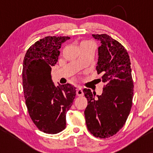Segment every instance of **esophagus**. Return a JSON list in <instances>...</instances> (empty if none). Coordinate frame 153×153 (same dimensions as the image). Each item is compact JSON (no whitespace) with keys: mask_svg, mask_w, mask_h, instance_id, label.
Instances as JSON below:
<instances>
[{"mask_svg":"<svg viewBox=\"0 0 153 153\" xmlns=\"http://www.w3.org/2000/svg\"><path fill=\"white\" fill-rule=\"evenodd\" d=\"M76 94L78 96H83V92H82V88L80 86H78L76 89Z\"/></svg>","mask_w":153,"mask_h":153,"instance_id":"34e87169","label":"esophagus"}]
</instances>
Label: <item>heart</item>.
Listing matches in <instances>:
<instances>
[{"instance_id":"heart-1","label":"heart","mask_w":153,"mask_h":153,"mask_svg":"<svg viewBox=\"0 0 153 153\" xmlns=\"http://www.w3.org/2000/svg\"><path fill=\"white\" fill-rule=\"evenodd\" d=\"M88 42H88V41H85V42H82V43H88Z\"/></svg>"}]
</instances>
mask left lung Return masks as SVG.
Returning a JSON list of instances; mask_svg holds the SVG:
<instances>
[{
  "mask_svg": "<svg viewBox=\"0 0 153 153\" xmlns=\"http://www.w3.org/2000/svg\"><path fill=\"white\" fill-rule=\"evenodd\" d=\"M101 42L96 71L102 75L103 93L95 99L96 93L83 89L88 101L84 111L88 131L96 137L108 138L123 127L132 105L134 82L131 62L122 44L106 34H93Z\"/></svg>",
  "mask_w": 153,
  "mask_h": 153,
  "instance_id": "left-lung-1",
  "label": "left lung"
}]
</instances>
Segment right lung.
<instances>
[{"label": "right lung", "mask_w": 153, "mask_h": 153, "mask_svg": "<svg viewBox=\"0 0 153 153\" xmlns=\"http://www.w3.org/2000/svg\"><path fill=\"white\" fill-rule=\"evenodd\" d=\"M69 36H46L28 49L23 62L22 80L26 105L40 131L57 134L66 127V114L76 91L69 83L55 87L51 76L61 45Z\"/></svg>", "instance_id": "add662e5"}]
</instances>
